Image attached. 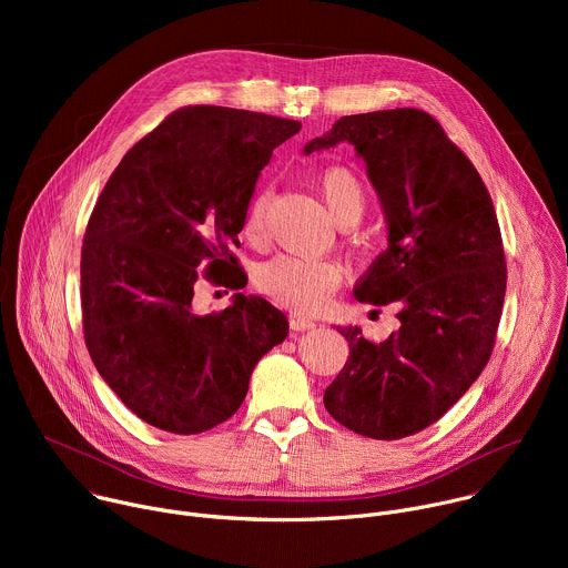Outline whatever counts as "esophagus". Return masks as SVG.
Instances as JSON below:
<instances>
[{
    "mask_svg": "<svg viewBox=\"0 0 568 568\" xmlns=\"http://www.w3.org/2000/svg\"><path fill=\"white\" fill-rule=\"evenodd\" d=\"M290 326L298 333H305V331H312L316 328V321H312L310 316H301V314H292L290 316Z\"/></svg>",
    "mask_w": 568,
    "mask_h": 568,
    "instance_id": "esophagus-1",
    "label": "esophagus"
}]
</instances>
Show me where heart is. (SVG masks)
<instances>
[{
	"label": "heart",
	"mask_w": 568,
	"mask_h": 568,
	"mask_svg": "<svg viewBox=\"0 0 568 568\" xmlns=\"http://www.w3.org/2000/svg\"><path fill=\"white\" fill-rule=\"evenodd\" d=\"M314 186L323 206H326L328 217L337 226L346 229L359 222L366 206V193L353 171L342 166L326 169L316 175ZM267 204L270 193L258 191L247 206L245 235L252 242H258L265 233ZM254 281L256 287L272 301L290 305L298 312H314L339 287L342 272L337 265L326 261L276 256L256 270Z\"/></svg>",
	"instance_id": "heart-1"
}]
</instances>
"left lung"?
<instances>
[{
	"label": "left lung",
	"mask_w": 568,
	"mask_h": 568,
	"mask_svg": "<svg viewBox=\"0 0 568 568\" xmlns=\"http://www.w3.org/2000/svg\"><path fill=\"white\" fill-rule=\"evenodd\" d=\"M348 141L379 197L388 245L355 287L397 303L399 328L373 344L339 328L351 355L323 393L355 434L397 440L443 418L488 364L506 296L497 213L471 161L423 110L342 116L303 154Z\"/></svg>",
	"instance_id": "left-lung-1"
}]
</instances>
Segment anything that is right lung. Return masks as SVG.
<instances>
[{"mask_svg": "<svg viewBox=\"0 0 568 568\" xmlns=\"http://www.w3.org/2000/svg\"><path fill=\"white\" fill-rule=\"evenodd\" d=\"M298 130L250 110L182 108L128 150L94 206L80 256L85 344L105 384L156 429L189 436L231 418L258 359L290 333L261 296L197 314L193 294L197 270L237 263L258 175Z\"/></svg>", "mask_w": 568, "mask_h": 568, "instance_id": "right-lung-1", "label": "right lung"}]
</instances>
